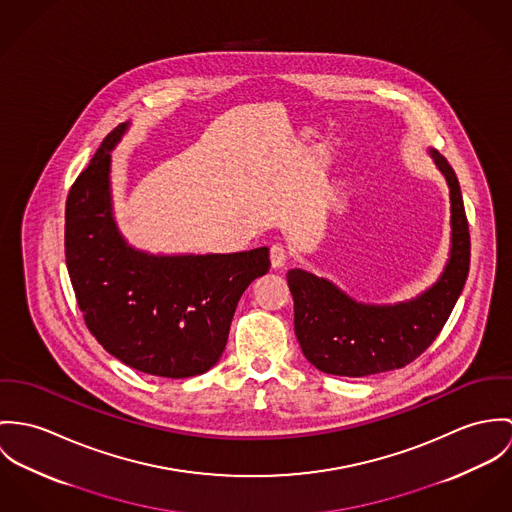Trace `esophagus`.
<instances>
[{"label":"esophagus","instance_id":"obj_1","mask_svg":"<svg viewBox=\"0 0 512 512\" xmlns=\"http://www.w3.org/2000/svg\"><path fill=\"white\" fill-rule=\"evenodd\" d=\"M286 261H288V249L281 243H275L271 247V267L273 269H283Z\"/></svg>","mask_w":512,"mask_h":512}]
</instances>
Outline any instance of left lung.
Segmentation results:
<instances>
[{"mask_svg":"<svg viewBox=\"0 0 512 512\" xmlns=\"http://www.w3.org/2000/svg\"><path fill=\"white\" fill-rule=\"evenodd\" d=\"M452 200V251L438 283L395 306L361 304L336 284L302 269L286 275L294 300V334L304 357L320 371L365 377L400 369L422 355L448 322L469 273V226L459 182L436 151Z\"/></svg>","mask_w":512,"mask_h":512,"instance_id":"1","label":"left lung"}]
</instances>
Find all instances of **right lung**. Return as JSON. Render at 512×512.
<instances>
[{"mask_svg": "<svg viewBox=\"0 0 512 512\" xmlns=\"http://www.w3.org/2000/svg\"><path fill=\"white\" fill-rule=\"evenodd\" d=\"M125 129L104 139L68 192L70 283L90 334L121 363L169 379L202 375L226 349L241 294L269 271V249L163 257L129 247L110 194V151Z\"/></svg>", "mask_w": 512, "mask_h": 512, "instance_id": "1", "label": "right lung"}]
</instances>
